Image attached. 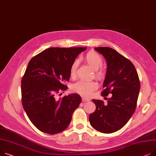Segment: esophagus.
Wrapping results in <instances>:
<instances>
[{
	"mask_svg": "<svg viewBox=\"0 0 156 156\" xmlns=\"http://www.w3.org/2000/svg\"><path fill=\"white\" fill-rule=\"evenodd\" d=\"M90 99H88V98H85V97H82V101H90Z\"/></svg>",
	"mask_w": 156,
	"mask_h": 156,
	"instance_id": "1",
	"label": "esophagus"
}]
</instances>
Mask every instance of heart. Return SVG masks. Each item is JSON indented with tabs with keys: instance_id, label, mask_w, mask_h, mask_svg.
Returning <instances> with one entry per match:
<instances>
[{
	"instance_id": "heart-1",
	"label": "heart",
	"mask_w": 156,
	"mask_h": 156,
	"mask_svg": "<svg viewBox=\"0 0 156 156\" xmlns=\"http://www.w3.org/2000/svg\"><path fill=\"white\" fill-rule=\"evenodd\" d=\"M84 59L87 63L93 70H95L96 76L97 77H101L103 76V71L98 69L103 65V59L101 57L94 51H90L85 56ZM76 63L74 62L71 66L70 75L71 76H75L76 73ZM98 88V85L94 81H89L86 80H80L71 87L73 91L76 92L79 94L85 97H90L92 95L93 92Z\"/></svg>"
}]
</instances>
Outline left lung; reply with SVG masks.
Wrapping results in <instances>:
<instances>
[{
	"instance_id": "8db88e82",
	"label": "left lung",
	"mask_w": 156,
	"mask_h": 156,
	"mask_svg": "<svg viewBox=\"0 0 156 156\" xmlns=\"http://www.w3.org/2000/svg\"><path fill=\"white\" fill-rule=\"evenodd\" d=\"M107 61V73L101 92L103 97L112 94L105 104L102 100L93 99L95 111L89 120L95 130L105 133L122 128L136 110L140 88L136 68L132 62L108 47L95 48ZM107 98V97H105Z\"/></svg>"
}]
</instances>
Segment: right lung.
Here are the masks:
<instances>
[{
  "label": "right lung",
  "instance_id": "1",
  "mask_svg": "<svg viewBox=\"0 0 156 156\" xmlns=\"http://www.w3.org/2000/svg\"><path fill=\"white\" fill-rule=\"evenodd\" d=\"M87 48H50L30 60L21 80L23 108L40 131L56 134L65 130L73 112L81 102L76 93L57 99L56 94L68 87L75 58Z\"/></svg>",
  "mask_w": 156,
  "mask_h": 156
}]
</instances>
